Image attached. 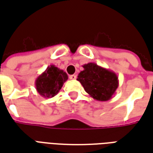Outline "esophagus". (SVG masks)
Here are the masks:
<instances>
[{"label":"esophagus","mask_w":153,"mask_h":153,"mask_svg":"<svg viewBox=\"0 0 153 153\" xmlns=\"http://www.w3.org/2000/svg\"><path fill=\"white\" fill-rule=\"evenodd\" d=\"M76 74H72V75H70V79H72V80H74V79H76Z\"/></svg>","instance_id":"1"}]
</instances>
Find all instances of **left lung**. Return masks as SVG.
Wrapping results in <instances>:
<instances>
[{
  "instance_id": "8db88e82",
  "label": "left lung",
  "mask_w": 153,
  "mask_h": 153,
  "mask_svg": "<svg viewBox=\"0 0 153 153\" xmlns=\"http://www.w3.org/2000/svg\"><path fill=\"white\" fill-rule=\"evenodd\" d=\"M77 80L93 99L100 102L110 100L119 86L118 77L115 72L97 65L96 63L83 65Z\"/></svg>"
}]
</instances>
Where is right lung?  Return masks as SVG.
<instances>
[{
  "label": "right lung",
  "mask_w": 153,
  "mask_h": 153,
  "mask_svg": "<svg viewBox=\"0 0 153 153\" xmlns=\"http://www.w3.org/2000/svg\"><path fill=\"white\" fill-rule=\"evenodd\" d=\"M67 79L68 75L64 70L51 65L36 79L35 86L41 96L44 98H51L59 93Z\"/></svg>",
  "instance_id": "obj_1"
}]
</instances>
